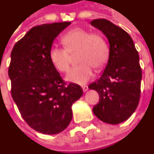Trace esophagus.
Returning <instances> with one entry per match:
<instances>
[{
    "label": "esophagus",
    "mask_w": 154,
    "mask_h": 154,
    "mask_svg": "<svg viewBox=\"0 0 154 154\" xmlns=\"http://www.w3.org/2000/svg\"><path fill=\"white\" fill-rule=\"evenodd\" d=\"M82 90H83V92H87V91L88 90V86H82Z\"/></svg>",
    "instance_id": "obj_1"
}]
</instances>
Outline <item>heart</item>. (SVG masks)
Here are the masks:
<instances>
[{
  "mask_svg": "<svg viewBox=\"0 0 154 154\" xmlns=\"http://www.w3.org/2000/svg\"><path fill=\"white\" fill-rule=\"evenodd\" d=\"M65 48L52 47L49 51V58L57 69L65 72L69 69L72 57L78 51V66L70 70L66 80L76 84H85L94 75V69H103L109 58V46L98 33H92L86 29L74 28L62 36Z\"/></svg>",
  "mask_w": 154,
  "mask_h": 154,
  "instance_id": "obj_1",
  "label": "heart"
}]
</instances>
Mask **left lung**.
<instances>
[{"label": "left lung", "mask_w": 154, "mask_h": 154, "mask_svg": "<svg viewBox=\"0 0 154 154\" xmlns=\"http://www.w3.org/2000/svg\"><path fill=\"white\" fill-rule=\"evenodd\" d=\"M91 25L107 36L109 58L99 79L88 86L99 94L93 113L101 121L118 124L135 112L140 98L142 70L133 39L123 29L106 19H96Z\"/></svg>", "instance_id": "1"}]
</instances>
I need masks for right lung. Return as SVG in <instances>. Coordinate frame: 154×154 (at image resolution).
Returning a JSON list of instances; mask_svg holds the SVG:
<instances>
[{
	"label": "right lung",
	"instance_id": "1",
	"mask_svg": "<svg viewBox=\"0 0 154 154\" xmlns=\"http://www.w3.org/2000/svg\"><path fill=\"white\" fill-rule=\"evenodd\" d=\"M71 22L32 27L15 44L8 75L11 96L22 118L43 134H57L72 118V106L82 95L75 83L66 84L49 58L53 41Z\"/></svg>",
	"mask_w": 154,
	"mask_h": 154
}]
</instances>
